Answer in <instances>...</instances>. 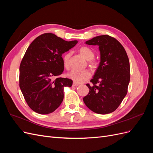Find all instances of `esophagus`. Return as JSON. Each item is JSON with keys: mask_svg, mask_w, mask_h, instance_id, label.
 Here are the masks:
<instances>
[{"mask_svg": "<svg viewBox=\"0 0 153 153\" xmlns=\"http://www.w3.org/2000/svg\"><path fill=\"white\" fill-rule=\"evenodd\" d=\"M73 87H76V86H78V85H79V84H77V83H75V82H73Z\"/></svg>", "mask_w": 153, "mask_h": 153, "instance_id": "1", "label": "esophagus"}]
</instances>
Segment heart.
<instances>
[{"mask_svg":"<svg viewBox=\"0 0 153 153\" xmlns=\"http://www.w3.org/2000/svg\"><path fill=\"white\" fill-rule=\"evenodd\" d=\"M79 52L85 59L89 61V64L91 68L94 69L96 66V63L94 61V52L90 48L87 47H82L79 49ZM71 56V52H67L62 57V62L64 66L66 69H68L70 68V58ZM68 77L71 79L74 82L81 84L90 78L91 74L88 69H83V70H77L75 69L68 74Z\"/></svg>","mask_w":153,"mask_h":153,"instance_id":"b5f03b06","label":"heart"}]
</instances>
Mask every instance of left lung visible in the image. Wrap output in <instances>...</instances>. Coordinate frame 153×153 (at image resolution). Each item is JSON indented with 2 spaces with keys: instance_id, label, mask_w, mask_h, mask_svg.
<instances>
[{
  "instance_id": "obj_1",
  "label": "left lung",
  "mask_w": 153,
  "mask_h": 153,
  "mask_svg": "<svg viewBox=\"0 0 153 153\" xmlns=\"http://www.w3.org/2000/svg\"><path fill=\"white\" fill-rule=\"evenodd\" d=\"M85 43L99 46L101 61L91 80L92 85L86 84L89 92L83 100L92 112L111 113L119 107L128 92L130 67L126 52L116 39L108 35L96 36Z\"/></svg>"
}]
</instances>
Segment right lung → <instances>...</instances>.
<instances>
[{
    "label": "right lung",
    "mask_w": 153,
    "mask_h": 153,
    "mask_svg": "<svg viewBox=\"0 0 153 153\" xmlns=\"http://www.w3.org/2000/svg\"><path fill=\"white\" fill-rule=\"evenodd\" d=\"M77 43L45 33L26 50L20 66L19 85L27 105L36 113L54 112L62 102L64 88L72 86V80L59 76L64 71L62 54Z\"/></svg>",
    "instance_id": "obj_1"
}]
</instances>
